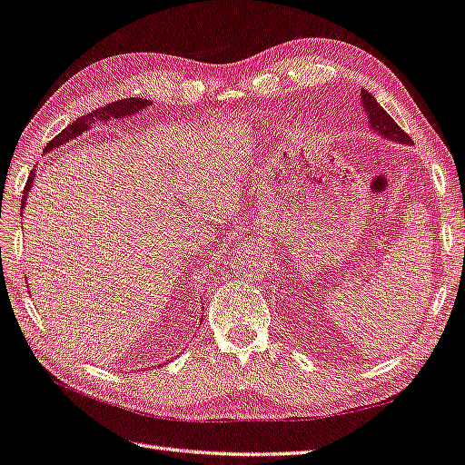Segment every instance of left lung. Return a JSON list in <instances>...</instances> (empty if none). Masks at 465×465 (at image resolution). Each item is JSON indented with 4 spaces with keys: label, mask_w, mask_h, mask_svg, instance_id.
<instances>
[{
    "label": "left lung",
    "mask_w": 465,
    "mask_h": 465,
    "mask_svg": "<svg viewBox=\"0 0 465 465\" xmlns=\"http://www.w3.org/2000/svg\"><path fill=\"white\" fill-rule=\"evenodd\" d=\"M362 106L366 114H369L371 126L376 133L382 134L384 138H391L394 143L402 144H412V138H410L401 126L394 123V118L388 114L382 106L374 101V96L369 91H362Z\"/></svg>",
    "instance_id": "left-lung-1"
}]
</instances>
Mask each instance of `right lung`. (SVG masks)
I'll return each instance as SVG.
<instances>
[{
    "mask_svg": "<svg viewBox=\"0 0 465 465\" xmlns=\"http://www.w3.org/2000/svg\"><path fill=\"white\" fill-rule=\"evenodd\" d=\"M148 104V101L144 99H136V96H133V99H121V101H114V103H109L101 106V109L96 111H91L83 114L81 118H77V121H73L67 128H64L63 133H59L55 138L51 140V143L47 144L45 150H53V148H59L61 144L69 143L71 138H77L81 136L86 128H91L93 124L96 123H103V121H111V118H123V116H131L138 111H143L144 106ZM34 178H35V172H31L29 178H27V183H25V190H24V202H21V208H24V203L27 200V192L31 190V183H34Z\"/></svg>",
    "mask_w": 465,
    "mask_h": 465,
    "instance_id": "add662e5",
    "label": "right lung"
}]
</instances>
